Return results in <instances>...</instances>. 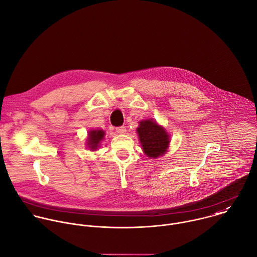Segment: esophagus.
<instances>
[{"instance_id": "esophagus-1", "label": "esophagus", "mask_w": 257, "mask_h": 257, "mask_svg": "<svg viewBox=\"0 0 257 257\" xmlns=\"http://www.w3.org/2000/svg\"><path fill=\"white\" fill-rule=\"evenodd\" d=\"M115 131H116V133H117V134H120V135H122V134H125V132H126V128H125V126L121 125V126H118V127H116V128H115Z\"/></svg>"}]
</instances>
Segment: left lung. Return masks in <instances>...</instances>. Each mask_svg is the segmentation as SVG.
<instances>
[{
	"instance_id": "8db88e82",
	"label": "left lung",
	"mask_w": 257,
	"mask_h": 257,
	"mask_svg": "<svg viewBox=\"0 0 257 257\" xmlns=\"http://www.w3.org/2000/svg\"><path fill=\"white\" fill-rule=\"evenodd\" d=\"M144 153L149 158H159L164 156L170 145V136L164 126L158 124L154 119L140 121L137 128Z\"/></svg>"
}]
</instances>
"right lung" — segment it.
<instances>
[{
    "mask_svg": "<svg viewBox=\"0 0 257 257\" xmlns=\"http://www.w3.org/2000/svg\"><path fill=\"white\" fill-rule=\"evenodd\" d=\"M104 138V132L102 130H91L88 132V137H87V148L90 151H95L99 147L100 142Z\"/></svg>",
    "mask_w": 257,
    "mask_h": 257,
    "instance_id": "1",
    "label": "right lung"
}]
</instances>
